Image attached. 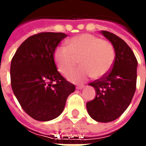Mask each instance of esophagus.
I'll use <instances>...</instances> for the list:
<instances>
[{
    "label": "esophagus",
    "instance_id": "esophagus-1",
    "mask_svg": "<svg viewBox=\"0 0 146 146\" xmlns=\"http://www.w3.org/2000/svg\"><path fill=\"white\" fill-rule=\"evenodd\" d=\"M84 88V85H80V86H76V89H78V90H81V89H83Z\"/></svg>",
    "mask_w": 146,
    "mask_h": 146
}]
</instances>
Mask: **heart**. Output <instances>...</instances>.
Returning a JSON list of instances; mask_svg holds the SVG:
<instances>
[{"label": "heart", "instance_id": "1", "mask_svg": "<svg viewBox=\"0 0 146 146\" xmlns=\"http://www.w3.org/2000/svg\"><path fill=\"white\" fill-rule=\"evenodd\" d=\"M115 49L107 40L90 33H81L66 41V47L59 46L53 53L54 62L61 73L66 75L73 69L78 58L80 66L71 71L68 80L80 84L94 76L101 78L110 73L115 61Z\"/></svg>", "mask_w": 146, "mask_h": 146}]
</instances>
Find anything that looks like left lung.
Wrapping results in <instances>:
<instances>
[{
	"mask_svg": "<svg viewBox=\"0 0 146 146\" xmlns=\"http://www.w3.org/2000/svg\"><path fill=\"white\" fill-rule=\"evenodd\" d=\"M100 33L113 44L115 61L110 73L89 84L95 89L96 95L86 106L92 119L108 123L121 116L131 102L136 89L138 62L123 40L105 30Z\"/></svg>",
	"mask_w": 146,
	"mask_h": 146,
	"instance_id": "obj_1",
	"label": "left lung"
}]
</instances>
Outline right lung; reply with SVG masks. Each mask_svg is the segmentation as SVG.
I'll return each mask as SVG.
<instances>
[{"instance_id": "obj_1", "label": "right lung", "mask_w": 146, "mask_h": 146, "mask_svg": "<svg viewBox=\"0 0 146 146\" xmlns=\"http://www.w3.org/2000/svg\"><path fill=\"white\" fill-rule=\"evenodd\" d=\"M63 33H40L23 42L10 69L14 95L26 113L36 120L49 121L62 113L75 86L57 70L53 53Z\"/></svg>"}]
</instances>
